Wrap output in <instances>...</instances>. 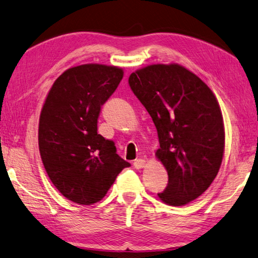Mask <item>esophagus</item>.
I'll return each mask as SVG.
<instances>
[{"instance_id": "34e87169", "label": "esophagus", "mask_w": 258, "mask_h": 258, "mask_svg": "<svg viewBox=\"0 0 258 258\" xmlns=\"http://www.w3.org/2000/svg\"><path fill=\"white\" fill-rule=\"evenodd\" d=\"M133 166L137 169H141L143 167H146V160L145 159H137L133 163Z\"/></svg>"}]
</instances>
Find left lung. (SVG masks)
<instances>
[{"instance_id":"obj_1","label":"left lung","mask_w":258,"mask_h":258,"mask_svg":"<svg viewBox=\"0 0 258 258\" xmlns=\"http://www.w3.org/2000/svg\"><path fill=\"white\" fill-rule=\"evenodd\" d=\"M128 84L158 133L156 157L168 174L158 197L171 206L189 204L212 184L223 159L224 123L215 95L177 63L138 69Z\"/></svg>"}]
</instances>
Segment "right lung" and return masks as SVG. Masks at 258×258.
<instances>
[{
    "instance_id": "obj_1",
    "label": "right lung",
    "mask_w": 258,
    "mask_h": 258,
    "mask_svg": "<svg viewBox=\"0 0 258 258\" xmlns=\"http://www.w3.org/2000/svg\"><path fill=\"white\" fill-rule=\"evenodd\" d=\"M123 76L116 66L72 67L56 78L43 104L38 124L43 165L60 194L76 204L100 202L131 166L116 154L115 143L98 134L100 109Z\"/></svg>"
}]
</instances>
